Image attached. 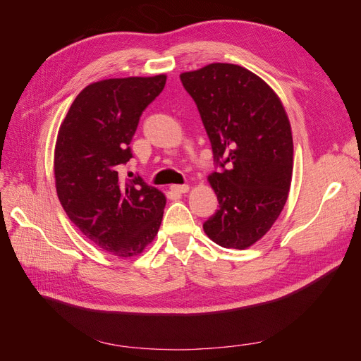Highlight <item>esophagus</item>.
<instances>
[{"mask_svg":"<svg viewBox=\"0 0 361 361\" xmlns=\"http://www.w3.org/2000/svg\"><path fill=\"white\" fill-rule=\"evenodd\" d=\"M170 190L176 194H185L190 191V185H171Z\"/></svg>","mask_w":361,"mask_h":361,"instance_id":"34e87169","label":"esophagus"}]
</instances>
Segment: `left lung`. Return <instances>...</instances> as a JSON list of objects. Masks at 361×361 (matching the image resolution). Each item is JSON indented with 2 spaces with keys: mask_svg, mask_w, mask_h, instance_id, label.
Segmentation results:
<instances>
[{
  "mask_svg": "<svg viewBox=\"0 0 361 361\" xmlns=\"http://www.w3.org/2000/svg\"><path fill=\"white\" fill-rule=\"evenodd\" d=\"M180 81L223 167L207 178L220 209L203 231L218 245L245 250L269 231L288 200L293 170L289 117L277 93L238 64L211 63L180 73Z\"/></svg>",
  "mask_w": 361,
  "mask_h": 361,
  "instance_id": "obj_1",
  "label": "left lung"
}]
</instances>
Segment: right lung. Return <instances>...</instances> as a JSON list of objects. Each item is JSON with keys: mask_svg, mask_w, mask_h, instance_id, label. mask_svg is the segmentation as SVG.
Listing matches in <instances>:
<instances>
[{"mask_svg": "<svg viewBox=\"0 0 361 361\" xmlns=\"http://www.w3.org/2000/svg\"><path fill=\"white\" fill-rule=\"evenodd\" d=\"M167 75L92 82L75 97L54 150L59 200L81 233L106 253L133 257L154 241L166 195L141 178L123 180L140 116L166 85Z\"/></svg>", "mask_w": 361, "mask_h": 361, "instance_id": "add662e5", "label": "right lung"}]
</instances>
